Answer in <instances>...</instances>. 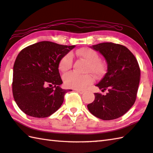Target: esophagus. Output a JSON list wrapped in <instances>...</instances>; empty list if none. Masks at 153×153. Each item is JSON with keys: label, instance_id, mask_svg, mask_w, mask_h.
<instances>
[{"label": "esophagus", "instance_id": "34e87169", "mask_svg": "<svg viewBox=\"0 0 153 153\" xmlns=\"http://www.w3.org/2000/svg\"><path fill=\"white\" fill-rule=\"evenodd\" d=\"M76 91H77V92L79 93L80 94H84L85 92V91L82 90H76Z\"/></svg>", "mask_w": 153, "mask_h": 153}]
</instances>
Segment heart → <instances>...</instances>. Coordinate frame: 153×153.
Returning a JSON list of instances; mask_svg holds the SVG:
<instances>
[{
  "instance_id": "1",
  "label": "heart",
  "mask_w": 153,
  "mask_h": 153,
  "mask_svg": "<svg viewBox=\"0 0 153 153\" xmlns=\"http://www.w3.org/2000/svg\"><path fill=\"white\" fill-rule=\"evenodd\" d=\"M76 55L87 62L85 73H91L96 77L103 76L105 71V65L100 59L98 53L91 48H81L76 52ZM73 64V57L71 54L65 55L59 63V69L63 72L71 69ZM63 81L68 88L74 89H84L94 82V77L90 74L78 75L74 72H68L63 75Z\"/></svg>"
}]
</instances>
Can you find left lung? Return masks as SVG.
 <instances>
[{
    "label": "left lung",
    "mask_w": 153,
    "mask_h": 153,
    "mask_svg": "<svg viewBox=\"0 0 153 153\" xmlns=\"http://www.w3.org/2000/svg\"><path fill=\"white\" fill-rule=\"evenodd\" d=\"M106 60L107 72L96 86L105 95L94 93L95 100L87 106L96 117L110 120L123 116L137 99L140 69L132 53L124 45L102 43L91 47Z\"/></svg>",
    "instance_id": "obj_1"
}]
</instances>
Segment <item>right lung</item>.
<instances>
[{"label":"right lung","mask_w":153,"mask_h":153,"mask_svg":"<svg viewBox=\"0 0 153 153\" xmlns=\"http://www.w3.org/2000/svg\"><path fill=\"white\" fill-rule=\"evenodd\" d=\"M75 48L41 41L22 49L13 66L12 89L19 108L26 114L46 118L63 104L71 90L60 88V59Z\"/></svg>","instance_id":"obj_1"}]
</instances>
